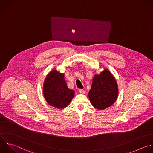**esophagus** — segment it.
<instances>
[{"label":"esophagus","mask_w":153,"mask_h":153,"mask_svg":"<svg viewBox=\"0 0 153 153\" xmlns=\"http://www.w3.org/2000/svg\"><path fill=\"white\" fill-rule=\"evenodd\" d=\"M79 92L81 94H86V91H85V90H83V89H80L79 90Z\"/></svg>","instance_id":"1"}]
</instances>
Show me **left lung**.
<instances>
[{"mask_svg": "<svg viewBox=\"0 0 153 153\" xmlns=\"http://www.w3.org/2000/svg\"><path fill=\"white\" fill-rule=\"evenodd\" d=\"M118 93L115 78L108 69H104L94 76L88 95L91 103L95 108L104 110L115 102Z\"/></svg>", "mask_w": 153, "mask_h": 153, "instance_id": "8db88e82", "label": "left lung"}]
</instances>
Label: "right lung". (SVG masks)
<instances>
[{
	"label": "right lung",
	"instance_id": "obj_1",
	"mask_svg": "<svg viewBox=\"0 0 153 153\" xmlns=\"http://www.w3.org/2000/svg\"><path fill=\"white\" fill-rule=\"evenodd\" d=\"M43 92L47 102L59 109L67 107L74 96L64 79V74L53 70L47 75L43 84Z\"/></svg>",
	"mask_w": 153,
	"mask_h": 153
}]
</instances>
